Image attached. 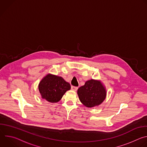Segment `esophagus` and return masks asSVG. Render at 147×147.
I'll use <instances>...</instances> for the list:
<instances>
[{"label": "esophagus", "instance_id": "34e87169", "mask_svg": "<svg viewBox=\"0 0 147 147\" xmlns=\"http://www.w3.org/2000/svg\"><path fill=\"white\" fill-rule=\"evenodd\" d=\"M71 90H72L73 91H76L77 90V89H78V87H74V86H71Z\"/></svg>", "mask_w": 147, "mask_h": 147}]
</instances>
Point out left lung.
<instances>
[{"label": "left lung", "mask_w": 147, "mask_h": 147, "mask_svg": "<svg viewBox=\"0 0 147 147\" xmlns=\"http://www.w3.org/2000/svg\"><path fill=\"white\" fill-rule=\"evenodd\" d=\"M81 102L88 108L99 105L106 98L107 91L100 81L91 79L77 90Z\"/></svg>", "instance_id": "obj_1"}]
</instances>
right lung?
I'll return each mask as SVG.
<instances>
[{"label": "right lung", "instance_id": "add662e5", "mask_svg": "<svg viewBox=\"0 0 147 147\" xmlns=\"http://www.w3.org/2000/svg\"><path fill=\"white\" fill-rule=\"evenodd\" d=\"M71 88L70 84L61 77L48 74L40 81L38 89L42 99L51 103L59 102Z\"/></svg>", "mask_w": 147, "mask_h": 147}]
</instances>
